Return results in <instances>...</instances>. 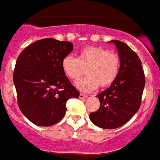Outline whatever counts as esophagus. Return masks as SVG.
<instances>
[{
    "instance_id": "obj_1",
    "label": "esophagus",
    "mask_w": 160,
    "mask_h": 160,
    "mask_svg": "<svg viewBox=\"0 0 160 160\" xmlns=\"http://www.w3.org/2000/svg\"><path fill=\"white\" fill-rule=\"evenodd\" d=\"M88 97V96L85 94H82V93H80V95H79V98L80 99H85Z\"/></svg>"
}]
</instances>
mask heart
Instances as JSON below:
<instances>
[{"instance_id": "b5f03b06", "label": "heart", "mask_w": 160, "mask_h": 160, "mask_svg": "<svg viewBox=\"0 0 160 160\" xmlns=\"http://www.w3.org/2000/svg\"><path fill=\"white\" fill-rule=\"evenodd\" d=\"M119 55L101 47H88L82 49L78 58L68 55L62 60L64 74L77 81L86 72L88 76L76 83L82 92H89L98 88L109 87L115 81L120 69Z\"/></svg>"}]
</instances>
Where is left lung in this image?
I'll list each match as a JSON object with an SVG mask.
<instances>
[{"label": "left lung", "mask_w": 160, "mask_h": 160, "mask_svg": "<svg viewBox=\"0 0 160 160\" xmlns=\"http://www.w3.org/2000/svg\"><path fill=\"white\" fill-rule=\"evenodd\" d=\"M121 60L119 72L109 88L97 95L101 106L89 118L95 125L115 129L125 124L139 109L145 88L142 61L135 51L123 42L112 40Z\"/></svg>", "instance_id": "left-lung-1"}]
</instances>
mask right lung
<instances>
[{
  "label": "right lung",
  "instance_id": "1",
  "mask_svg": "<svg viewBox=\"0 0 160 160\" xmlns=\"http://www.w3.org/2000/svg\"><path fill=\"white\" fill-rule=\"evenodd\" d=\"M72 43L45 38L23 50L17 59L13 80L23 115L38 126L59 122L66 102L78 98L79 92L62 69V60L72 51Z\"/></svg>",
  "mask_w": 160,
  "mask_h": 160
}]
</instances>
